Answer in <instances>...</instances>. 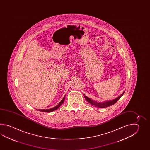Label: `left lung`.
Here are the masks:
<instances>
[{
    "label": "left lung",
    "mask_w": 150,
    "mask_h": 150,
    "mask_svg": "<svg viewBox=\"0 0 150 150\" xmlns=\"http://www.w3.org/2000/svg\"><path fill=\"white\" fill-rule=\"evenodd\" d=\"M124 93H125V92H123V93L122 94L121 96H119L118 97H117V98H116V99L112 100L107 101L103 102H99L93 100L92 99H90L89 98L87 97V96H85V95H84V97H85V98L86 99V101H87V102H89L90 104L94 105V106H96V107H98V108H103L108 107H109V106H110V105H112L115 104V103L117 102L119 99H120V98L124 94Z\"/></svg>",
    "instance_id": "obj_1"
}]
</instances>
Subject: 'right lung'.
Returning a JSON list of instances; mask_svg holds the SVG:
<instances>
[{
    "label": "right lung",
    "instance_id": "obj_1",
    "mask_svg": "<svg viewBox=\"0 0 150 150\" xmlns=\"http://www.w3.org/2000/svg\"><path fill=\"white\" fill-rule=\"evenodd\" d=\"M65 98V96H64V98L61 100V102L58 103V105H57L56 106H55L54 107L52 108L48 109H37V110H38V111H40V112H53V111H54L55 110L57 109L63 104V103L64 102Z\"/></svg>",
    "mask_w": 150,
    "mask_h": 150
}]
</instances>
